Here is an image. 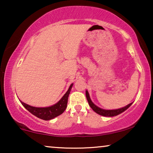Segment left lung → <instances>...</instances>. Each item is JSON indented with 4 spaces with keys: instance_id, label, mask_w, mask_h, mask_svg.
I'll return each mask as SVG.
<instances>
[{
    "instance_id": "obj_1",
    "label": "left lung",
    "mask_w": 153,
    "mask_h": 153,
    "mask_svg": "<svg viewBox=\"0 0 153 153\" xmlns=\"http://www.w3.org/2000/svg\"><path fill=\"white\" fill-rule=\"evenodd\" d=\"M85 95H86L87 100H88V102L89 105L91 107L92 109H93L95 112L97 113V114H98L99 115H101V116H103L113 117V116H118V114H121V113H123V111H125V110H127V108H128L129 106H130L131 104H132V103H130V104H129L128 105L125 106V107L118 108V109L104 110V109H102V108H99L98 106L95 105V104L93 103V102L91 101V98H90L88 92L87 91H85Z\"/></svg>"
}]
</instances>
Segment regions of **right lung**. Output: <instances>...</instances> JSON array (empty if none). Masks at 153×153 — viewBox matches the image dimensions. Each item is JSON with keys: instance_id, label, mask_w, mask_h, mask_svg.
<instances>
[{"instance_id": "obj_1", "label": "right lung", "mask_w": 153, "mask_h": 153, "mask_svg": "<svg viewBox=\"0 0 153 153\" xmlns=\"http://www.w3.org/2000/svg\"><path fill=\"white\" fill-rule=\"evenodd\" d=\"M73 84H71V85L69 88L68 91L67 93L63 95V97L61 98L58 103H56L54 105L51 106H49V107H44V108H39V107H34V106H31L30 105L22 102V105L30 112L31 114L34 115L37 118L42 119L45 120H49L51 119H53L56 117L59 116V115L62 114L65 110L67 107V104H68V97L70 95L71 89H72Z\"/></svg>"}]
</instances>
